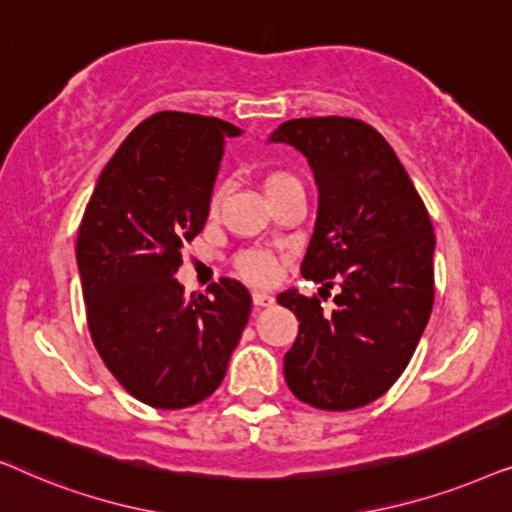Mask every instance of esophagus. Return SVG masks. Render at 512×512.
I'll return each mask as SVG.
<instances>
[{"instance_id": "1", "label": "esophagus", "mask_w": 512, "mask_h": 512, "mask_svg": "<svg viewBox=\"0 0 512 512\" xmlns=\"http://www.w3.org/2000/svg\"><path fill=\"white\" fill-rule=\"evenodd\" d=\"M251 300H254L256 307H270L272 303H275V296H270V293H265V291H254L251 293Z\"/></svg>"}]
</instances>
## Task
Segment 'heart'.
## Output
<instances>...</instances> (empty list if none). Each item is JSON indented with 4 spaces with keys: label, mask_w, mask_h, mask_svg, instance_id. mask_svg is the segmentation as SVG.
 <instances>
[{
    "label": "heart",
    "mask_w": 512,
    "mask_h": 512,
    "mask_svg": "<svg viewBox=\"0 0 512 512\" xmlns=\"http://www.w3.org/2000/svg\"><path fill=\"white\" fill-rule=\"evenodd\" d=\"M291 184H298V179L289 172H268L263 177L265 195L275 193L279 188L291 186ZM219 202H221V193L216 191L212 195V200H209V212L214 214L216 209H219ZM237 268H240L242 277H247L249 282H256V284L270 282L272 275H275V263H272V258L268 254H263V251H249V254H244L240 261H237Z\"/></svg>",
    "instance_id": "heart-1"
}]
</instances>
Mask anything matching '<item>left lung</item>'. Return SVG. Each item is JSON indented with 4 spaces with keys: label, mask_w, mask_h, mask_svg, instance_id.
<instances>
[{
    "label": "left lung",
    "mask_w": 512,
    "mask_h": 512,
    "mask_svg": "<svg viewBox=\"0 0 512 512\" xmlns=\"http://www.w3.org/2000/svg\"><path fill=\"white\" fill-rule=\"evenodd\" d=\"M268 142L303 153L319 191L300 272L340 282L331 312L296 289L277 296L300 321L284 380L312 408H361L401 377L429 324L431 219L387 139L356 118H293Z\"/></svg>",
    "instance_id": "obj_1"
}]
</instances>
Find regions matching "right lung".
Instances as JSON below:
<instances>
[{
	"label": "right lung",
	"mask_w": 512,
	"mask_h": 512,
	"mask_svg": "<svg viewBox=\"0 0 512 512\" xmlns=\"http://www.w3.org/2000/svg\"><path fill=\"white\" fill-rule=\"evenodd\" d=\"M237 135L214 116L153 114L104 165L83 214L76 265L90 335L116 380L151 408L212 396L249 321L251 296L235 279L184 296L174 277Z\"/></svg>",
	"instance_id": "add662e5"
}]
</instances>
